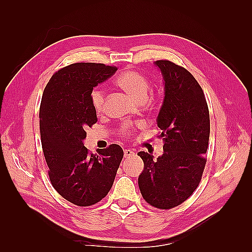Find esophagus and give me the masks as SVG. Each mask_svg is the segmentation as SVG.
<instances>
[{
	"instance_id": "1",
	"label": "esophagus",
	"mask_w": 252,
	"mask_h": 252,
	"mask_svg": "<svg viewBox=\"0 0 252 252\" xmlns=\"http://www.w3.org/2000/svg\"><path fill=\"white\" fill-rule=\"evenodd\" d=\"M123 154H125V158H130V157H133L135 155L134 151H132V149H125Z\"/></svg>"
}]
</instances>
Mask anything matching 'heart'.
<instances>
[{
  "label": "heart",
  "instance_id": "b5f03b06",
  "mask_svg": "<svg viewBox=\"0 0 252 252\" xmlns=\"http://www.w3.org/2000/svg\"><path fill=\"white\" fill-rule=\"evenodd\" d=\"M116 84L126 94H129L132 98L140 103L146 101L149 90H151V83L147 78L134 70H126L120 73L116 79ZM91 98H92V104L96 112H101L104 110L105 93L103 90L98 88L94 89L91 94ZM121 132L123 134H129L127 126H123Z\"/></svg>",
  "mask_w": 252,
  "mask_h": 252
}]
</instances>
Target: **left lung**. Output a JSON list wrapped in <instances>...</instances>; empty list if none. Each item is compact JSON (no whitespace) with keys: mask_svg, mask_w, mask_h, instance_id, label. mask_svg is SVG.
<instances>
[{"mask_svg":"<svg viewBox=\"0 0 252 252\" xmlns=\"http://www.w3.org/2000/svg\"><path fill=\"white\" fill-rule=\"evenodd\" d=\"M154 65L161 72L164 85L156 120L163 154L157 159L145 152L137 154L144 161L138 186L149 205L170 209L184 202L201 180L210 118L202 89L185 68L169 61H157Z\"/></svg>","mask_w":252,"mask_h":252,"instance_id":"left-lung-1","label":"left lung"}]
</instances>
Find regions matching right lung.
Instances as JSON below:
<instances>
[{"label": "right lung", "mask_w": 252, "mask_h": 252, "mask_svg": "<svg viewBox=\"0 0 252 252\" xmlns=\"http://www.w3.org/2000/svg\"><path fill=\"white\" fill-rule=\"evenodd\" d=\"M117 71L104 63H77L58 70L44 89L40 106V133L49 176L58 194L80 207L92 206L108 194L123 158L112 144L89 154L85 130L97 121L93 88Z\"/></svg>", "instance_id": "right-lung-1"}]
</instances>
